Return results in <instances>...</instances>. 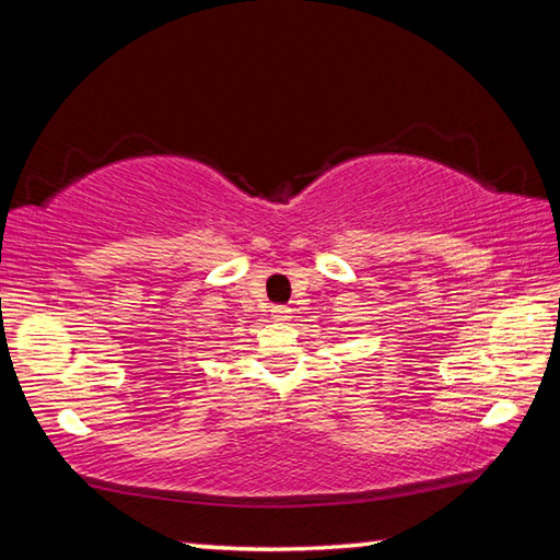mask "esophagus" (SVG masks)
<instances>
[{"label":"esophagus","mask_w":560,"mask_h":560,"mask_svg":"<svg viewBox=\"0 0 560 560\" xmlns=\"http://www.w3.org/2000/svg\"><path fill=\"white\" fill-rule=\"evenodd\" d=\"M271 317L279 319V323H283V319L291 317V311H289L287 305H273V307H271Z\"/></svg>","instance_id":"34e87169"}]
</instances>
